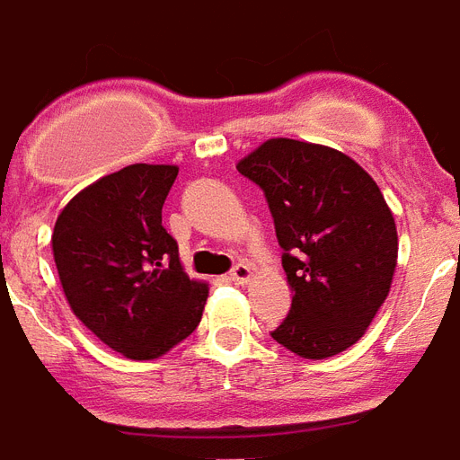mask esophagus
<instances>
[{
	"label": "esophagus",
	"mask_w": 460,
	"mask_h": 460,
	"mask_svg": "<svg viewBox=\"0 0 460 460\" xmlns=\"http://www.w3.org/2000/svg\"><path fill=\"white\" fill-rule=\"evenodd\" d=\"M251 277H252V270L248 265H243V262H238V265L234 267L229 274V279L236 281V284H248V281H251Z\"/></svg>",
	"instance_id": "esophagus-1"
}]
</instances>
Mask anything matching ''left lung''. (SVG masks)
Here are the masks:
<instances>
[{
    "instance_id": "8db88e82",
    "label": "left lung",
    "mask_w": 460,
    "mask_h": 460,
    "mask_svg": "<svg viewBox=\"0 0 460 460\" xmlns=\"http://www.w3.org/2000/svg\"><path fill=\"white\" fill-rule=\"evenodd\" d=\"M236 169L265 193L294 288L272 339L310 360L341 353L392 288L399 238L385 195L353 159L303 140H267Z\"/></svg>"
}]
</instances>
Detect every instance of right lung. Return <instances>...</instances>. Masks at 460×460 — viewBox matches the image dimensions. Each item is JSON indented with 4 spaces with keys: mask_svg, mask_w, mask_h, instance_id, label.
Masks as SVG:
<instances>
[{
    "mask_svg": "<svg viewBox=\"0 0 460 460\" xmlns=\"http://www.w3.org/2000/svg\"><path fill=\"white\" fill-rule=\"evenodd\" d=\"M179 166L131 164L83 188L57 217L52 251L74 314L121 356L153 360L200 324L208 284L188 279L162 205Z\"/></svg>",
    "mask_w": 460,
    "mask_h": 460,
    "instance_id": "obj_1",
    "label": "right lung"
}]
</instances>
